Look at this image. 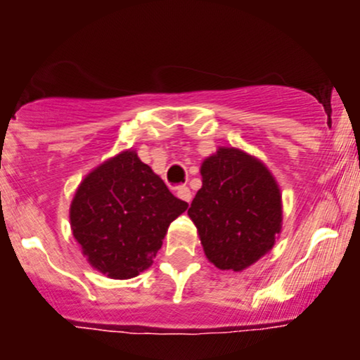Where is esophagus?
Listing matches in <instances>:
<instances>
[{"label":"esophagus","mask_w":360,"mask_h":360,"mask_svg":"<svg viewBox=\"0 0 360 360\" xmlns=\"http://www.w3.org/2000/svg\"><path fill=\"white\" fill-rule=\"evenodd\" d=\"M176 195H177V198H181V200H184L188 203L191 202V191H190V188H188V186H177L176 188Z\"/></svg>","instance_id":"esophagus-1"}]
</instances>
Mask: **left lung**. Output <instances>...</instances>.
Masks as SVG:
<instances>
[{
	"mask_svg": "<svg viewBox=\"0 0 360 360\" xmlns=\"http://www.w3.org/2000/svg\"><path fill=\"white\" fill-rule=\"evenodd\" d=\"M202 188L188 216L207 259L242 271L270 252L282 230V193L259 158L219 146L200 165Z\"/></svg>",
	"mask_w": 360,
	"mask_h": 360,
	"instance_id": "left-lung-1",
	"label": "left lung"
}]
</instances>
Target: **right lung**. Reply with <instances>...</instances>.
<instances>
[{
	"mask_svg": "<svg viewBox=\"0 0 360 360\" xmlns=\"http://www.w3.org/2000/svg\"><path fill=\"white\" fill-rule=\"evenodd\" d=\"M186 209L136 150H125L83 177L69 223L90 266L125 281L151 266L170 223Z\"/></svg>",
	"mask_w": 360,
	"mask_h": 360,
	"instance_id": "1",
	"label": "right lung"
}]
</instances>
